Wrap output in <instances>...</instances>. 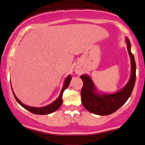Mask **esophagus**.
<instances>
[{
  "mask_svg": "<svg viewBox=\"0 0 145 145\" xmlns=\"http://www.w3.org/2000/svg\"><path fill=\"white\" fill-rule=\"evenodd\" d=\"M75 72L77 74H80V71H79L78 69H75Z\"/></svg>",
  "mask_w": 145,
  "mask_h": 145,
  "instance_id": "34e87169",
  "label": "esophagus"
}]
</instances>
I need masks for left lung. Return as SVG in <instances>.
<instances>
[{
  "mask_svg": "<svg viewBox=\"0 0 145 145\" xmlns=\"http://www.w3.org/2000/svg\"><path fill=\"white\" fill-rule=\"evenodd\" d=\"M125 41L130 56L131 76L127 83L120 90L114 93L100 92L89 75L83 74L80 76V78L83 81L80 93L82 103L92 113L98 115H110L121 108L131 95L136 78V65L131 51V46L129 38H125Z\"/></svg>",
  "mask_w": 145,
  "mask_h": 145,
  "instance_id": "obj_1",
  "label": "left lung"
}]
</instances>
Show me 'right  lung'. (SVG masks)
Wrapping results in <instances>:
<instances>
[{"label":"right lung","instance_id":"right-lung-1","mask_svg":"<svg viewBox=\"0 0 145 145\" xmlns=\"http://www.w3.org/2000/svg\"><path fill=\"white\" fill-rule=\"evenodd\" d=\"M71 76L69 74V75H68L66 77V78L65 79L63 86H62V89H61V92H60V95H59V97H57L54 101H53L52 103H50L49 105H47V106H44V107H33V106H27V105L24 104V103H23L22 102H21V101L16 97V94H15V93L14 92L13 89H12V92H13L14 96V98L16 99V101H17L23 108L26 109L27 110L30 111V112H32V113L35 114V115H48V114H51L52 113V112H55V111H56L60 107L62 102H63V101H62V94H63L65 89H66L69 87L70 82H71Z\"/></svg>","mask_w":145,"mask_h":145}]
</instances>
